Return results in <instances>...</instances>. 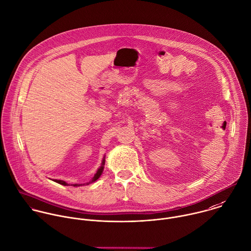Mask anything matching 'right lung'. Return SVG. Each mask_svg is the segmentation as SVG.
Masks as SVG:
<instances>
[{
  "label": "right lung",
  "instance_id": "obj_1",
  "mask_svg": "<svg viewBox=\"0 0 251 251\" xmlns=\"http://www.w3.org/2000/svg\"><path fill=\"white\" fill-rule=\"evenodd\" d=\"M104 165H105V156H104V158H103V160H102V163H101V166L100 167L97 169V171H96V173L94 174V176L92 177V179L89 181V182H87V183H85L86 185H88V184H90V183H92V182H95L100 176H101V174H102V172H103V170H104ZM53 181L54 182H56V183H58V184H61V185H64V186H68V183H66L65 181H63V180H57V179H53ZM74 187H79V186H82V185H84V184H72Z\"/></svg>",
  "mask_w": 251,
  "mask_h": 251
}]
</instances>
